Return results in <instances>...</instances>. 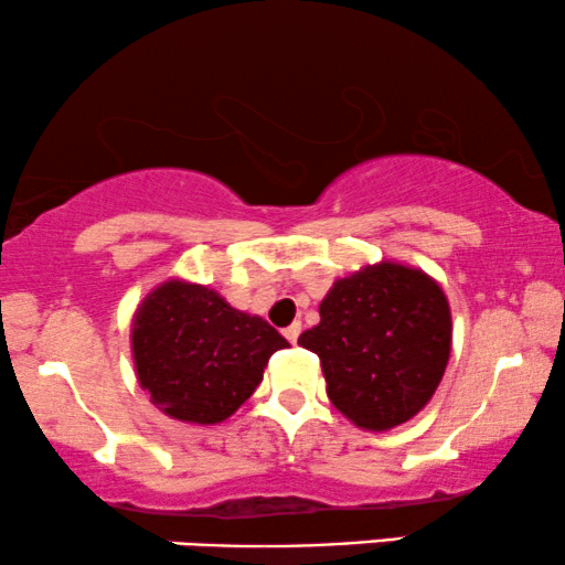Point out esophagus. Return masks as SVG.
<instances>
[{
    "mask_svg": "<svg viewBox=\"0 0 565 565\" xmlns=\"http://www.w3.org/2000/svg\"><path fill=\"white\" fill-rule=\"evenodd\" d=\"M285 340H288V342H292V345H296V342H298V334H300V321H292V324L290 327H285Z\"/></svg>",
    "mask_w": 565,
    "mask_h": 565,
    "instance_id": "obj_1",
    "label": "esophagus"
}]
</instances>
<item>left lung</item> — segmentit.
Segmentation results:
<instances>
[{"label":"left lung","instance_id":"obj_1","mask_svg":"<svg viewBox=\"0 0 565 565\" xmlns=\"http://www.w3.org/2000/svg\"><path fill=\"white\" fill-rule=\"evenodd\" d=\"M298 345L319 355L327 394L365 430L402 426L428 405L451 353V311L423 269L379 262L332 285Z\"/></svg>","mask_w":565,"mask_h":565}]
</instances>
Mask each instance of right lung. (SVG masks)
Here are the masks:
<instances>
[{
  "instance_id": "right-lung-1",
  "label": "right lung",
  "mask_w": 565,
  "mask_h": 565,
  "mask_svg": "<svg viewBox=\"0 0 565 565\" xmlns=\"http://www.w3.org/2000/svg\"><path fill=\"white\" fill-rule=\"evenodd\" d=\"M288 340L204 285L168 280L139 303L131 355L139 386L168 417L215 426L252 397Z\"/></svg>"
}]
</instances>
